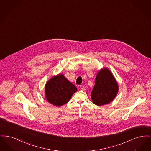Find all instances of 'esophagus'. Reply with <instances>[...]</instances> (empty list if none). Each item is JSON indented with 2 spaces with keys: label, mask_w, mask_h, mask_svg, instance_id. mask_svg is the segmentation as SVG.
<instances>
[{
  "label": "esophagus",
  "mask_w": 151,
  "mask_h": 151,
  "mask_svg": "<svg viewBox=\"0 0 151 151\" xmlns=\"http://www.w3.org/2000/svg\"><path fill=\"white\" fill-rule=\"evenodd\" d=\"M80 88V89L82 90V91H84L86 89V87L84 86H81Z\"/></svg>",
  "instance_id": "obj_1"
}]
</instances>
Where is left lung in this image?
Segmentation results:
<instances>
[{
    "mask_svg": "<svg viewBox=\"0 0 151 151\" xmlns=\"http://www.w3.org/2000/svg\"><path fill=\"white\" fill-rule=\"evenodd\" d=\"M118 85L114 76L107 68L97 73L95 85L91 93V99L97 106L108 104L114 99L118 92Z\"/></svg>",
    "mask_w": 151,
    "mask_h": 151,
    "instance_id": "8db88e82",
    "label": "left lung"
}]
</instances>
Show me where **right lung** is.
Returning <instances> with one entry per match:
<instances>
[{
    "label": "right lung",
    "mask_w": 151,
    "mask_h": 151,
    "mask_svg": "<svg viewBox=\"0 0 151 151\" xmlns=\"http://www.w3.org/2000/svg\"><path fill=\"white\" fill-rule=\"evenodd\" d=\"M45 96L47 101L57 106L67 103L77 88L63 74L54 76L46 84Z\"/></svg>",
    "instance_id": "1"
}]
</instances>
